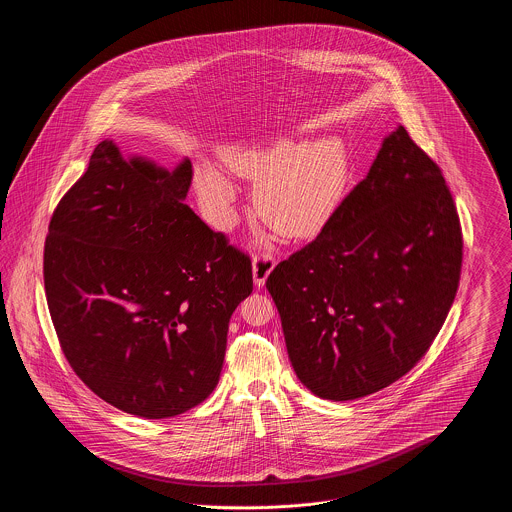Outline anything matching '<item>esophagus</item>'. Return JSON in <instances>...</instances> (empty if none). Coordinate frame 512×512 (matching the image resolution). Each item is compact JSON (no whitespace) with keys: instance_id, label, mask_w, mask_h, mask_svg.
Returning a JSON list of instances; mask_svg holds the SVG:
<instances>
[{"instance_id":"34e87169","label":"esophagus","mask_w":512,"mask_h":512,"mask_svg":"<svg viewBox=\"0 0 512 512\" xmlns=\"http://www.w3.org/2000/svg\"><path fill=\"white\" fill-rule=\"evenodd\" d=\"M274 265H276V259L270 251H259L253 257V280H255L257 286L265 284V280H267L268 274L272 272Z\"/></svg>"}]
</instances>
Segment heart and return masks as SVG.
<instances>
[{
	"label": "heart",
	"instance_id": "1",
	"mask_svg": "<svg viewBox=\"0 0 512 512\" xmlns=\"http://www.w3.org/2000/svg\"><path fill=\"white\" fill-rule=\"evenodd\" d=\"M226 163L236 174L261 182L255 194L257 213L284 236L317 232L338 209L351 176L347 149L338 138L238 147L226 155ZM197 188L215 220L228 226L236 201L232 184L219 172L203 169Z\"/></svg>",
	"mask_w": 512,
	"mask_h": 512
}]
</instances>
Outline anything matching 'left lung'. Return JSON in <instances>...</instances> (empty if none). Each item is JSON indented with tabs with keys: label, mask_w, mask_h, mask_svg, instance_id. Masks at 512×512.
<instances>
[{
	"label": "left lung",
	"mask_w": 512,
	"mask_h": 512,
	"mask_svg": "<svg viewBox=\"0 0 512 512\" xmlns=\"http://www.w3.org/2000/svg\"><path fill=\"white\" fill-rule=\"evenodd\" d=\"M461 267L443 172L399 126L317 238L268 274L301 384L351 401L405 376L436 340Z\"/></svg>",
	"instance_id": "left-lung-1"
}]
</instances>
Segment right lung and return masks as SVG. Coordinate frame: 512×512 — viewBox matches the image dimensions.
<instances>
[{
	"mask_svg": "<svg viewBox=\"0 0 512 512\" xmlns=\"http://www.w3.org/2000/svg\"><path fill=\"white\" fill-rule=\"evenodd\" d=\"M174 172L101 142L57 203L44 245L49 315L74 374L109 405L171 418L217 388L249 255L182 203Z\"/></svg>",
	"mask_w": 512,
	"mask_h": 512,
	"instance_id": "1",
	"label": "right lung"
}]
</instances>
